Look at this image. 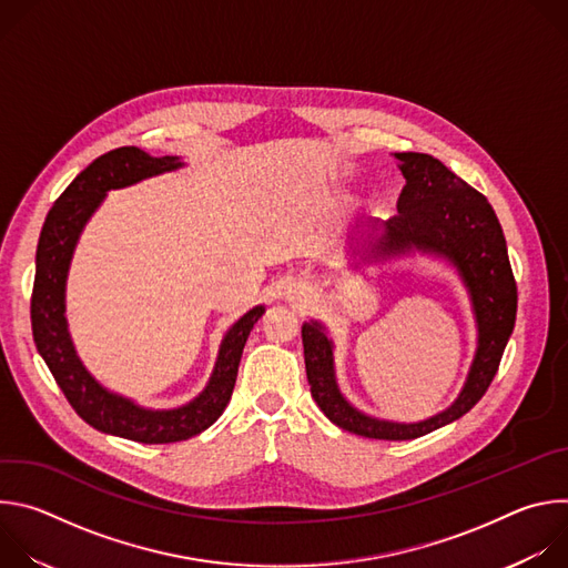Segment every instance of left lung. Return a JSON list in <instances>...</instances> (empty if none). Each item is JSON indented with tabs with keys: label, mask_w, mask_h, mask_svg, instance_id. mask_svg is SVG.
<instances>
[{
	"label": "left lung",
	"mask_w": 568,
	"mask_h": 568,
	"mask_svg": "<svg viewBox=\"0 0 568 568\" xmlns=\"http://www.w3.org/2000/svg\"><path fill=\"white\" fill-rule=\"evenodd\" d=\"M395 159L407 184L397 200V215L368 224L375 231L368 235L371 256L418 250L449 261L469 292L478 344L465 386L452 407L429 420L407 425L355 409L337 386L333 339L326 328L318 321L303 323L305 373L316 407L337 427L375 440L420 438L465 416L495 379L517 316V283L490 202L432 154L395 152Z\"/></svg>",
	"instance_id": "1"
}]
</instances>
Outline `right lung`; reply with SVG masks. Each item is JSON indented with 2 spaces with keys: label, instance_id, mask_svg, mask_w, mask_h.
<instances>
[{
  "label": "right lung",
  "instance_id": "1",
  "mask_svg": "<svg viewBox=\"0 0 568 568\" xmlns=\"http://www.w3.org/2000/svg\"><path fill=\"white\" fill-rule=\"evenodd\" d=\"M180 156H150L141 148L125 145L94 159L51 206L36 252V283L31 294V328L38 353L62 388L73 412L103 434L121 436L145 445L189 440L209 429L231 399L242 348L265 314L256 305L240 316L224 335L217 362L206 388L178 409H143L132 399L108 390L75 355L64 316L67 272L80 231L112 189L132 186L141 180L178 171Z\"/></svg>",
  "mask_w": 568,
  "mask_h": 568
}]
</instances>
